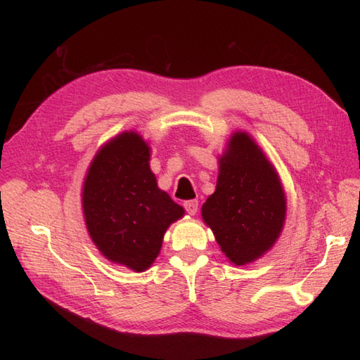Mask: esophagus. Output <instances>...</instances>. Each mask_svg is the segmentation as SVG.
I'll return each instance as SVG.
<instances>
[{
    "mask_svg": "<svg viewBox=\"0 0 360 360\" xmlns=\"http://www.w3.org/2000/svg\"><path fill=\"white\" fill-rule=\"evenodd\" d=\"M198 207H200V204H198L196 200H190V201L184 202V209H186L188 215H196Z\"/></svg>",
    "mask_w": 360,
    "mask_h": 360,
    "instance_id": "34e87169",
    "label": "esophagus"
}]
</instances>
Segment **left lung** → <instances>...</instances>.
Returning <instances> with one entry per match:
<instances>
[{
  "instance_id": "1",
  "label": "left lung",
  "mask_w": 360,
  "mask_h": 360,
  "mask_svg": "<svg viewBox=\"0 0 360 360\" xmlns=\"http://www.w3.org/2000/svg\"><path fill=\"white\" fill-rule=\"evenodd\" d=\"M285 215L277 172L246 133H235L219 160L215 193L202 205L221 250L233 264L254 262L277 241Z\"/></svg>"
}]
</instances>
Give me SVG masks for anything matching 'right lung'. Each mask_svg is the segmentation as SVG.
<instances>
[{
  "label": "right lung",
  "mask_w": 360,
  "mask_h": 360,
  "mask_svg": "<svg viewBox=\"0 0 360 360\" xmlns=\"http://www.w3.org/2000/svg\"><path fill=\"white\" fill-rule=\"evenodd\" d=\"M150 147L137 133H122L97 153L83 184L88 232L103 257L136 272L148 269L164 233L184 209L156 184Z\"/></svg>",
  "instance_id": "1"
}]
</instances>
